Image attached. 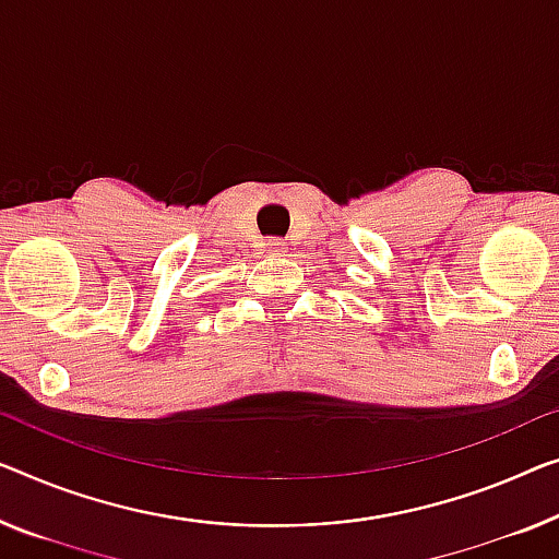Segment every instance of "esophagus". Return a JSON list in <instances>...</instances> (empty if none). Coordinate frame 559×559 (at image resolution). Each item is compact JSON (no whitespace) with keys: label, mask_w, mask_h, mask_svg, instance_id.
Wrapping results in <instances>:
<instances>
[{"label":"esophagus","mask_w":559,"mask_h":559,"mask_svg":"<svg viewBox=\"0 0 559 559\" xmlns=\"http://www.w3.org/2000/svg\"><path fill=\"white\" fill-rule=\"evenodd\" d=\"M265 251H269V253H281L283 251V243H281V240H269V243H265Z\"/></svg>","instance_id":"esophagus-1"}]
</instances>
